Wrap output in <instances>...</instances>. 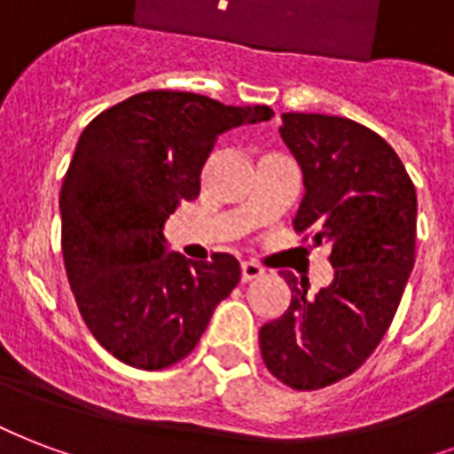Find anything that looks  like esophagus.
<instances>
[{
  "instance_id": "1",
  "label": "esophagus",
  "mask_w": 454,
  "mask_h": 454,
  "mask_svg": "<svg viewBox=\"0 0 454 454\" xmlns=\"http://www.w3.org/2000/svg\"><path fill=\"white\" fill-rule=\"evenodd\" d=\"M261 275H263V268L258 263H251V261H244V263H241V279H244V282H251V279L261 278Z\"/></svg>"
}]
</instances>
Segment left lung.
I'll return each mask as SVG.
<instances>
[{
    "label": "left lung",
    "instance_id": "1",
    "mask_svg": "<svg viewBox=\"0 0 454 454\" xmlns=\"http://www.w3.org/2000/svg\"><path fill=\"white\" fill-rule=\"evenodd\" d=\"M279 136L304 172L294 231L333 244L335 275L316 296L285 275L292 301L258 342L278 380L320 390L352 376L393 323L414 268L417 191L397 153L359 121L285 112Z\"/></svg>",
    "mask_w": 454,
    "mask_h": 454
}]
</instances>
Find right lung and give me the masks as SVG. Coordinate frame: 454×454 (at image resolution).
I'll return each instance as SVG.
<instances>
[{
    "label": "right lung",
    "mask_w": 454,
    "mask_h": 454,
    "mask_svg": "<svg viewBox=\"0 0 454 454\" xmlns=\"http://www.w3.org/2000/svg\"><path fill=\"white\" fill-rule=\"evenodd\" d=\"M270 117L265 105L148 90L83 129L59 193L61 255L81 318L112 356L143 371L182 361L237 287L234 255L165 254L162 227L199 199L220 134Z\"/></svg>",
    "instance_id": "add662e5"
}]
</instances>
